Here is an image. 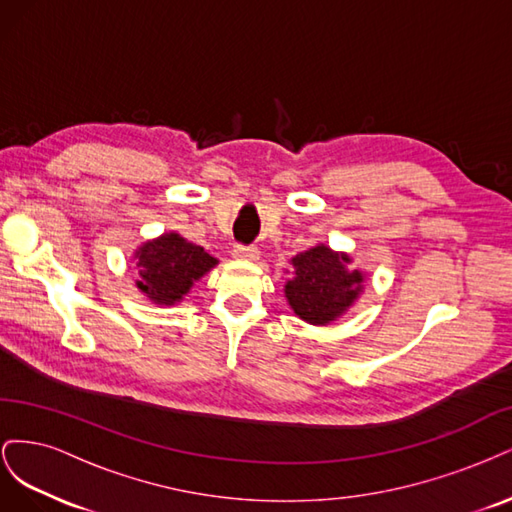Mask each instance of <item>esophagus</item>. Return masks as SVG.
Here are the masks:
<instances>
[{
	"mask_svg": "<svg viewBox=\"0 0 512 512\" xmlns=\"http://www.w3.org/2000/svg\"><path fill=\"white\" fill-rule=\"evenodd\" d=\"M232 256H235L237 260H245V262H256L258 258H260V252H258V247H254V245H237L235 250H232Z\"/></svg>",
	"mask_w": 512,
	"mask_h": 512,
	"instance_id": "obj_1",
	"label": "esophagus"
}]
</instances>
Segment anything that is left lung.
Listing matches in <instances>:
<instances>
[{"label": "left lung", "mask_w": 512, "mask_h": 512, "mask_svg": "<svg viewBox=\"0 0 512 512\" xmlns=\"http://www.w3.org/2000/svg\"><path fill=\"white\" fill-rule=\"evenodd\" d=\"M350 265L348 252H335L327 243H316L292 256L290 277L284 284L292 312L314 327H327L342 318L359 301L367 280L363 271Z\"/></svg>", "instance_id": "left-lung-1"}]
</instances>
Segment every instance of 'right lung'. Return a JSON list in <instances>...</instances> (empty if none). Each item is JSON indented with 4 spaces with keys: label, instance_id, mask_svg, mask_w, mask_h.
<instances>
[{
    "label": "right lung",
    "instance_id": "add662e5",
    "mask_svg": "<svg viewBox=\"0 0 512 512\" xmlns=\"http://www.w3.org/2000/svg\"><path fill=\"white\" fill-rule=\"evenodd\" d=\"M132 258L138 269L136 288L160 307L181 303L200 277L218 265V258L207 254L205 247L190 243L175 230L138 245Z\"/></svg>",
    "mask_w": 512,
    "mask_h": 512
}]
</instances>
